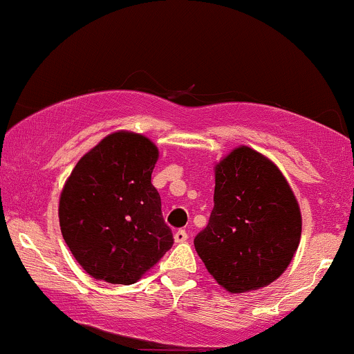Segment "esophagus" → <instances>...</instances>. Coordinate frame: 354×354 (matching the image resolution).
<instances>
[{
  "instance_id": "esophagus-1",
  "label": "esophagus",
  "mask_w": 354,
  "mask_h": 354,
  "mask_svg": "<svg viewBox=\"0 0 354 354\" xmlns=\"http://www.w3.org/2000/svg\"><path fill=\"white\" fill-rule=\"evenodd\" d=\"M188 239V233L185 230H178L174 231V241L176 243H185Z\"/></svg>"
}]
</instances>
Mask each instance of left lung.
<instances>
[{
  "label": "left lung",
  "mask_w": 354,
  "mask_h": 354,
  "mask_svg": "<svg viewBox=\"0 0 354 354\" xmlns=\"http://www.w3.org/2000/svg\"><path fill=\"white\" fill-rule=\"evenodd\" d=\"M214 206L194 248L230 293L266 286L283 274L301 238V213L288 181L248 146L216 165Z\"/></svg>",
  "instance_id": "obj_1"
}]
</instances>
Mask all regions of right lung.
<instances>
[{
  "label": "right lung",
  "instance_id": "1",
  "mask_svg": "<svg viewBox=\"0 0 354 354\" xmlns=\"http://www.w3.org/2000/svg\"><path fill=\"white\" fill-rule=\"evenodd\" d=\"M158 149L136 133H113L84 154L59 198V226L76 261L96 279L133 284L174 239L151 185Z\"/></svg>",
  "mask_w": 354,
  "mask_h": 354
}]
</instances>
